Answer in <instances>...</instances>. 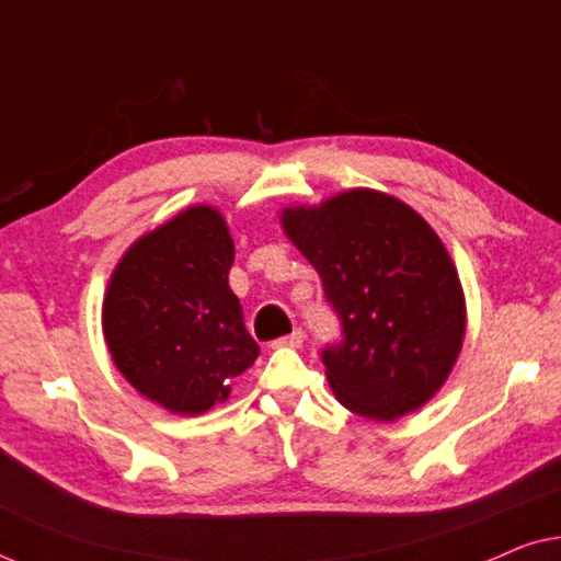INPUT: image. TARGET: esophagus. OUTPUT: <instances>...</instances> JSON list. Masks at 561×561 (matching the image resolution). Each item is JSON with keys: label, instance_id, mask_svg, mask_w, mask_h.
Masks as SVG:
<instances>
[{"label": "esophagus", "instance_id": "1", "mask_svg": "<svg viewBox=\"0 0 561 561\" xmlns=\"http://www.w3.org/2000/svg\"><path fill=\"white\" fill-rule=\"evenodd\" d=\"M306 340L304 329H294L288 336H283V340H278V344H283V347H301Z\"/></svg>", "mask_w": 561, "mask_h": 561}]
</instances>
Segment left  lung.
<instances>
[{
  "label": "left lung",
  "instance_id": "left-lung-1",
  "mask_svg": "<svg viewBox=\"0 0 561 561\" xmlns=\"http://www.w3.org/2000/svg\"><path fill=\"white\" fill-rule=\"evenodd\" d=\"M280 227L342 319L344 340L321 352L336 401L382 424L432 401L462 352L467 306L428 221L401 198L350 188L286 206Z\"/></svg>",
  "mask_w": 561,
  "mask_h": 561
}]
</instances>
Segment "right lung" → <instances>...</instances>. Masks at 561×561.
<instances>
[{
  "label": "right lung",
  "instance_id": "add662e5",
  "mask_svg": "<svg viewBox=\"0 0 561 561\" xmlns=\"http://www.w3.org/2000/svg\"><path fill=\"white\" fill-rule=\"evenodd\" d=\"M232 263L227 219L196 204L137 237L114 265L104 342L129 386L165 411L198 416L225 403L260 355L229 288Z\"/></svg>",
  "mask_w": 561,
  "mask_h": 561
}]
</instances>
